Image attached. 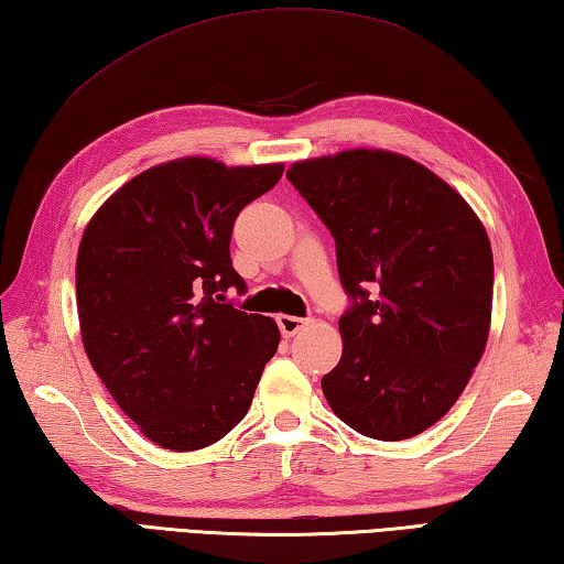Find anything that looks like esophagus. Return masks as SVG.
<instances>
[{
	"label": "esophagus",
	"mask_w": 564,
	"mask_h": 564,
	"mask_svg": "<svg viewBox=\"0 0 564 564\" xmlns=\"http://www.w3.org/2000/svg\"><path fill=\"white\" fill-rule=\"evenodd\" d=\"M276 324H280L282 337H294V334H297L304 324H307V319L292 317V314H280V317H276Z\"/></svg>",
	"instance_id": "obj_1"
}]
</instances>
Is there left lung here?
<instances>
[{"label": "left lung", "instance_id": "8db88e82", "mask_svg": "<svg viewBox=\"0 0 564 564\" xmlns=\"http://www.w3.org/2000/svg\"><path fill=\"white\" fill-rule=\"evenodd\" d=\"M288 177L329 227L354 300L324 397L361 436H419L451 411L486 351V227L443 177L381 148L307 158Z\"/></svg>", "mask_w": 564, "mask_h": 564}]
</instances>
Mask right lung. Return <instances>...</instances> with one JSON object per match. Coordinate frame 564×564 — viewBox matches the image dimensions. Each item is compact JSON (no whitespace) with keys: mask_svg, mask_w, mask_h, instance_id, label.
<instances>
[{"mask_svg":"<svg viewBox=\"0 0 564 564\" xmlns=\"http://www.w3.org/2000/svg\"><path fill=\"white\" fill-rule=\"evenodd\" d=\"M282 171L185 155L131 177L86 225L76 257L86 357L155 446L183 453L227 436L280 347L274 319L223 302L245 290L230 260L235 217Z\"/></svg>","mask_w":564,"mask_h":564,"instance_id":"add662e5","label":"right lung"}]
</instances>
